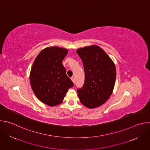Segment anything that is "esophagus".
<instances>
[{
  "label": "esophagus",
  "mask_w": 150,
  "mask_h": 150,
  "mask_svg": "<svg viewBox=\"0 0 150 150\" xmlns=\"http://www.w3.org/2000/svg\"><path fill=\"white\" fill-rule=\"evenodd\" d=\"M71 80L72 81V82H73L74 83L75 82V78H74V77H71Z\"/></svg>",
  "instance_id": "obj_1"
}]
</instances>
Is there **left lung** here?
Masks as SVG:
<instances>
[{
	"label": "left lung",
	"mask_w": 150,
	"mask_h": 150,
	"mask_svg": "<svg viewBox=\"0 0 150 150\" xmlns=\"http://www.w3.org/2000/svg\"><path fill=\"white\" fill-rule=\"evenodd\" d=\"M85 72L83 86L77 89L81 103L90 109L97 108L108 100L114 88L116 71L114 63L97 46L76 50Z\"/></svg>",
	"instance_id": "1"
}]
</instances>
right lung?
Masks as SVG:
<instances>
[{
  "mask_svg": "<svg viewBox=\"0 0 150 150\" xmlns=\"http://www.w3.org/2000/svg\"><path fill=\"white\" fill-rule=\"evenodd\" d=\"M68 52L58 47H48L38 54L33 63L30 76L31 88L36 97L48 105L60 104L74 85L62 63Z\"/></svg>",
  "mask_w": 150,
  "mask_h": 150,
  "instance_id": "obj_1",
  "label": "right lung"
}]
</instances>
